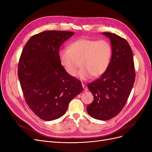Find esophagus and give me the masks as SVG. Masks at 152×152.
<instances>
[{"label": "esophagus", "instance_id": "34e87169", "mask_svg": "<svg viewBox=\"0 0 152 152\" xmlns=\"http://www.w3.org/2000/svg\"><path fill=\"white\" fill-rule=\"evenodd\" d=\"M82 87H83V88H84V91H87V90H88V89L87 88V87L85 86V85H84V84H82Z\"/></svg>", "mask_w": 152, "mask_h": 152}]
</instances>
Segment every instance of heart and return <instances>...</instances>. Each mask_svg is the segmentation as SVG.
<instances>
[{"instance_id":"obj_1","label":"heart","mask_w":152,"mask_h":152,"mask_svg":"<svg viewBox=\"0 0 152 152\" xmlns=\"http://www.w3.org/2000/svg\"><path fill=\"white\" fill-rule=\"evenodd\" d=\"M112 49L107 40L80 38L73 41L68 49L59 52V61L65 72L75 76L77 69L81 68L77 77L82 80L99 77L107 72L111 61Z\"/></svg>"}]
</instances>
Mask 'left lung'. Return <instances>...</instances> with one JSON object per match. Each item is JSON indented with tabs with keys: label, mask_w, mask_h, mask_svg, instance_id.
<instances>
[{
	"label": "left lung",
	"mask_w": 152,
	"mask_h": 152,
	"mask_svg": "<svg viewBox=\"0 0 152 152\" xmlns=\"http://www.w3.org/2000/svg\"><path fill=\"white\" fill-rule=\"evenodd\" d=\"M111 41L112 55L108 70L87 86L94 101L87 105L89 115L107 121L115 117L125 106L135 80L132 49L127 41L109 32H103Z\"/></svg>",
	"instance_id": "obj_1"
}]
</instances>
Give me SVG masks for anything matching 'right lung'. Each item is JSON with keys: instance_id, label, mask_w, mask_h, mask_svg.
<instances>
[{"instance_id": "obj_1", "label": "right lung", "mask_w": 152, "mask_h": 152, "mask_svg": "<svg viewBox=\"0 0 152 152\" xmlns=\"http://www.w3.org/2000/svg\"><path fill=\"white\" fill-rule=\"evenodd\" d=\"M73 31L49 30L34 35L22 50L18 75L25 102L44 121L63 116L69 103L83 90L81 82L63 68L59 57L61 45Z\"/></svg>"}]
</instances>
